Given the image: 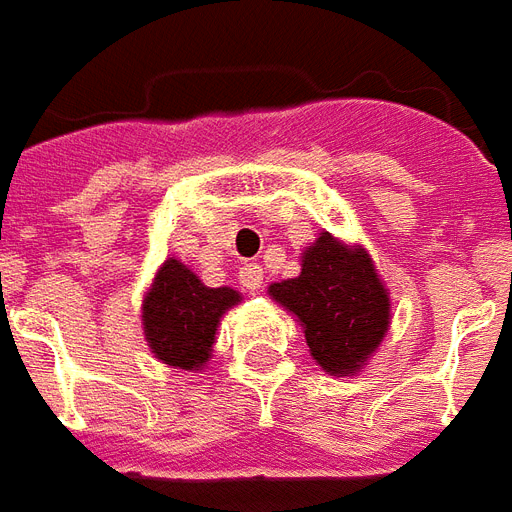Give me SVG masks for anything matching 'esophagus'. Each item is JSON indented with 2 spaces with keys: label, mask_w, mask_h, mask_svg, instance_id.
I'll return each instance as SVG.
<instances>
[{
  "label": "esophagus",
  "mask_w": 512,
  "mask_h": 512,
  "mask_svg": "<svg viewBox=\"0 0 512 512\" xmlns=\"http://www.w3.org/2000/svg\"><path fill=\"white\" fill-rule=\"evenodd\" d=\"M239 281H242V286H247L249 292H257V289L263 286V265H242V270H239Z\"/></svg>",
  "instance_id": "esophagus-1"
}]
</instances>
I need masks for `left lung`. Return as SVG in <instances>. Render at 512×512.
I'll return each mask as SVG.
<instances>
[{"label":"left lung","instance_id":"8db88e82","mask_svg":"<svg viewBox=\"0 0 512 512\" xmlns=\"http://www.w3.org/2000/svg\"><path fill=\"white\" fill-rule=\"evenodd\" d=\"M270 297L297 315L310 355L328 373H355L389 328V294L371 257L321 234L297 278L270 284Z\"/></svg>","mask_w":512,"mask_h":512}]
</instances>
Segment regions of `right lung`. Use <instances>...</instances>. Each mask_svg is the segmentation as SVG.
Returning a JSON list of instances; mask_svg holds the SVG:
<instances>
[{"label":"right lung","instance_id":"1","mask_svg":"<svg viewBox=\"0 0 512 512\" xmlns=\"http://www.w3.org/2000/svg\"><path fill=\"white\" fill-rule=\"evenodd\" d=\"M239 299L234 289H210L186 265L165 260L141 313L144 336L157 360L199 371L210 357L220 315Z\"/></svg>","mask_w":512,"mask_h":512}]
</instances>
